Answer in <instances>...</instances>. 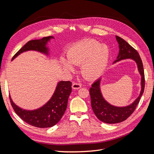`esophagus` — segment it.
<instances>
[{"label": "esophagus", "mask_w": 154, "mask_h": 154, "mask_svg": "<svg viewBox=\"0 0 154 154\" xmlns=\"http://www.w3.org/2000/svg\"><path fill=\"white\" fill-rule=\"evenodd\" d=\"M82 85L80 83H73L72 85V88L73 89H79V88H81Z\"/></svg>", "instance_id": "1"}]
</instances>
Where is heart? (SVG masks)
<instances>
[{
    "mask_svg": "<svg viewBox=\"0 0 154 154\" xmlns=\"http://www.w3.org/2000/svg\"><path fill=\"white\" fill-rule=\"evenodd\" d=\"M109 49L94 40H85L72 45L67 51V60L61 58L66 71L74 70L72 66H80V72L87 80H94L104 72L109 63Z\"/></svg>",
    "mask_w": 154,
    "mask_h": 154,
    "instance_id": "b5f03b06",
    "label": "heart"
}]
</instances>
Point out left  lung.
<instances>
[{
    "label": "left lung",
    "mask_w": 154,
    "mask_h": 154,
    "mask_svg": "<svg viewBox=\"0 0 154 154\" xmlns=\"http://www.w3.org/2000/svg\"><path fill=\"white\" fill-rule=\"evenodd\" d=\"M116 38L119 44V51L117 60H116L114 63L129 58L134 60L137 63L138 71L141 76V90L140 94L132 104L123 107L115 106L109 103L102 96L100 90L101 78L97 79L93 83L89 90L93 112L97 119L102 122L109 124L118 123L127 119L136 109L144 88V74L140 56L137 51L125 40L118 36H116Z\"/></svg>",
    "instance_id": "1"
}]
</instances>
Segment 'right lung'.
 Masks as SVG:
<instances>
[{
  "label": "right lung",
  "mask_w": 154,
  "mask_h": 154,
  "mask_svg": "<svg viewBox=\"0 0 154 154\" xmlns=\"http://www.w3.org/2000/svg\"><path fill=\"white\" fill-rule=\"evenodd\" d=\"M51 38H54L49 36L40 40L29 41L13 56L12 60L20 53L31 50L48 55L49 49L46 45ZM71 86L72 83L69 81L58 82L49 101L36 110H27L20 108L13 103L10 96L11 104L15 113L27 123L38 128L51 127L59 122L67 109L69 96L72 91Z\"/></svg>",
  "instance_id": "right-lung-1"
}]
</instances>
